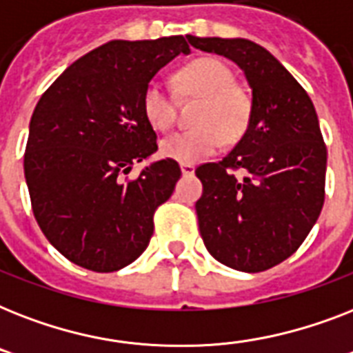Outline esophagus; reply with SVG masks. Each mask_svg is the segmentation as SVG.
<instances>
[{
	"instance_id": "obj_1",
	"label": "esophagus",
	"mask_w": 353,
	"mask_h": 353,
	"mask_svg": "<svg viewBox=\"0 0 353 353\" xmlns=\"http://www.w3.org/2000/svg\"><path fill=\"white\" fill-rule=\"evenodd\" d=\"M194 170H196V166L194 165H190V163H181L183 176H194Z\"/></svg>"
}]
</instances>
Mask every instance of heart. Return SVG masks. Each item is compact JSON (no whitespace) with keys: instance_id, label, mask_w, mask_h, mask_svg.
Here are the masks:
<instances>
[{"instance_id":"b5f03b06","label":"heart","mask_w":353,"mask_h":353,"mask_svg":"<svg viewBox=\"0 0 353 353\" xmlns=\"http://www.w3.org/2000/svg\"><path fill=\"white\" fill-rule=\"evenodd\" d=\"M177 84L187 95L201 99L194 124L198 128L177 132L161 141L159 152L177 163H198L221 148L223 139L236 141L251 121V101L234 85V74L216 58H201L179 71ZM143 113L157 132H166L177 117L176 101L166 85L152 80L143 95Z\"/></svg>"}]
</instances>
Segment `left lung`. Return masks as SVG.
<instances>
[{"instance_id":"8db88e82","label":"left lung","mask_w":353,"mask_h":353,"mask_svg":"<svg viewBox=\"0 0 353 353\" xmlns=\"http://www.w3.org/2000/svg\"><path fill=\"white\" fill-rule=\"evenodd\" d=\"M243 69L252 90L243 137L218 163L196 168V203L207 251L227 268L260 273L284 262L306 240L324 203L326 144L317 113L293 74L243 38H190Z\"/></svg>"}]
</instances>
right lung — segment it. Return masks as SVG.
<instances>
[{
    "instance_id": "add662e5",
    "label": "right lung",
    "mask_w": 353,
    "mask_h": 353,
    "mask_svg": "<svg viewBox=\"0 0 353 353\" xmlns=\"http://www.w3.org/2000/svg\"><path fill=\"white\" fill-rule=\"evenodd\" d=\"M181 52H190L183 36L108 41L71 63L36 104L23 157L30 205L47 240L80 268L119 271L148 247L155 210L181 168L161 159L135 179L126 174L157 150L144 90Z\"/></svg>"
}]
</instances>
